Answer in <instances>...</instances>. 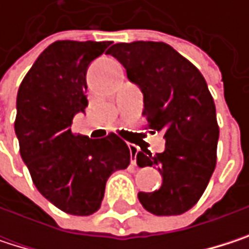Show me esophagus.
Segmentation results:
<instances>
[{
    "label": "esophagus",
    "instance_id": "1",
    "mask_svg": "<svg viewBox=\"0 0 249 249\" xmlns=\"http://www.w3.org/2000/svg\"><path fill=\"white\" fill-rule=\"evenodd\" d=\"M129 153H131V164H137V154H138V147H135L134 144H128Z\"/></svg>",
    "mask_w": 249,
    "mask_h": 249
}]
</instances>
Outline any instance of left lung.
Returning <instances> with one entry per match:
<instances>
[{
	"label": "left lung",
	"instance_id": "8db88e82",
	"mask_svg": "<svg viewBox=\"0 0 249 249\" xmlns=\"http://www.w3.org/2000/svg\"><path fill=\"white\" fill-rule=\"evenodd\" d=\"M107 54L140 88L151 132H161L166 140L163 153L137 154L140 167L156 166L163 178L157 190L140 192L138 199L154 215H181L200 199L216 166L219 128L206 80L166 43H117Z\"/></svg>",
	"mask_w": 249,
	"mask_h": 249
}]
</instances>
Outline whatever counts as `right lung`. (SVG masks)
Segmentation results:
<instances>
[{
  "instance_id": "obj_1",
  "label": "right lung",
  "mask_w": 249,
  "mask_h": 249,
  "mask_svg": "<svg viewBox=\"0 0 249 249\" xmlns=\"http://www.w3.org/2000/svg\"><path fill=\"white\" fill-rule=\"evenodd\" d=\"M109 41L60 40L34 62L17 93L16 135L37 190L60 211L88 216L101 208L111 174L131 160L124 141L109 134L92 140L71 131L85 112L86 71Z\"/></svg>"
}]
</instances>
